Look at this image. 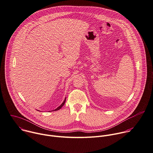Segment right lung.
<instances>
[{
	"mask_svg": "<svg viewBox=\"0 0 153 153\" xmlns=\"http://www.w3.org/2000/svg\"><path fill=\"white\" fill-rule=\"evenodd\" d=\"M65 101H66V98H65V100H64V102L58 107V108H57L56 109H55V110H53V111H58V110H59L64 105V104H65Z\"/></svg>",
	"mask_w": 153,
	"mask_h": 153,
	"instance_id": "add662e5",
	"label": "right lung"
}]
</instances>
